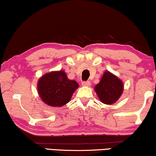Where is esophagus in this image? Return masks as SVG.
Wrapping results in <instances>:
<instances>
[{
	"label": "esophagus",
	"instance_id": "obj_1",
	"mask_svg": "<svg viewBox=\"0 0 156 156\" xmlns=\"http://www.w3.org/2000/svg\"><path fill=\"white\" fill-rule=\"evenodd\" d=\"M82 84L84 87H89L91 85V82L89 81H84L82 82Z\"/></svg>",
	"mask_w": 156,
	"mask_h": 156
}]
</instances>
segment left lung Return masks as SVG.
<instances>
[{
  "mask_svg": "<svg viewBox=\"0 0 156 156\" xmlns=\"http://www.w3.org/2000/svg\"><path fill=\"white\" fill-rule=\"evenodd\" d=\"M94 89L102 103L112 104L121 97L123 89V82L109 72H105Z\"/></svg>",
  "mask_w": 156,
  "mask_h": 156,
  "instance_id": "8db88e82",
  "label": "left lung"
}]
</instances>
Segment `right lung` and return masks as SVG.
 I'll return each mask as SVG.
<instances>
[{
	"instance_id": "right-lung-1",
	"label": "right lung",
	"mask_w": 156,
	"mask_h": 156,
	"mask_svg": "<svg viewBox=\"0 0 156 156\" xmlns=\"http://www.w3.org/2000/svg\"><path fill=\"white\" fill-rule=\"evenodd\" d=\"M78 87V83L69 80L64 71L52 72L40 79L37 91L42 101L48 105L62 106L70 101Z\"/></svg>"
}]
</instances>
